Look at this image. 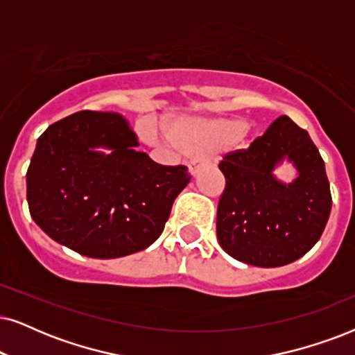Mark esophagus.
<instances>
[{
    "instance_id": "1",
    "label": "esophagus",
    "mask_w": 355,
    "mask_h": 355,
    "mask_svg": "<svg viewBox=\"0 0 355 355\" xmlns=\"http://www.w3.org/2000/svg\"><path fill=\"white\" fill-rule=\"evenodd\" d=\"M205 167V162L201 159H193L190 164H188V172H190L191 177H196L201 168Z\"/></svg>"
}]
</instances>
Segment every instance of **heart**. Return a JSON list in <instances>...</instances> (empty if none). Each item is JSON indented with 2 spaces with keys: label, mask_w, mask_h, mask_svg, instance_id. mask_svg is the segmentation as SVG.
Listing matches in <instances>:
<instances>
[{
  "label": "heart",
  "mask_w": 355,
  "mask_h": 355,
  "mask_svg": "<svg viewBox=\"0 0 355 355\" xmlns=\"http://www.w3.org/2000/svg\"><path fill=\"white\" fill-rule=\"evenodd\" d=\"M250 125L236 118L182 119L170 129V139L188 154H208L226 149L234 142H245Z\"/></svg>",
  "instance_id": "obj_1"
}]
</instances>
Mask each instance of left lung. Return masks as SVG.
<instances>
[{
  "instance_id": "1",
  "label": "left lung",
  "mask_w": 355,
  "mask_h": 355,
  "mask_svg": "<svg viewBox=\"0 0 355 355\" xmlns=\"http://www.w3.org/2000/svg\"><path fill=\"white\" fill-rule=\"evenodd\" d=\"M284 159L299 172L290 184L272 175ZM219 170L226 188L216 234L231 257L255 267H282L320 241L333 205L324 160L309 134L288 116L273 121L249 149L227 154Z\"/></svg>"
}]
</instances>
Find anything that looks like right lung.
Instances as JSON below:
<instances>
[{
    "instance_id": "right-lung-1",
    "label": "right lung",
    "mask_w": 355,
    "mask_h": 355,
    "mask_svg": "<svg viewBox=\"0 0 355 355\" xmlns=\"http://www.w3.org/2000/svg\"><path fill=\"white\" fill-rule=\"evenodd\" d=\"M137 146L118 113L78 111L49 125L26 175L35 224L93 259L124 257L154 244L191 177L185 165L155 164Z\"/></svg>"
}]
</instances>
